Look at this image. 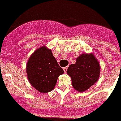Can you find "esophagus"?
Wrapping results in <instances>:
<instances>
[{"label":"esophagus","instance_id":"1","mask_svg":"<svg viewBox=\"0 0 121 121\" xmlns=\"http://www.w3.org/2000/svg\"><path fill=\"white\" fill-rule=\"evenodd\" d=\"M67 69H68V67H65L64 68H63V70H64V71H65V73L66 72V71H67Z\"/></svg>","mask_w":121,"mask_h":121}]
</instances>
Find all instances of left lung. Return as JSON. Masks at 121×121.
<instances>
[{"mask_svg": "<svg viewBox=\"0 0 121 121\" xmlns=\"http://www.w3.org/2000/svg\"><path fill=\"white\" fill-rule=\"evenodd\" d=\"M100 64L92 53L82 54L76 59L75 64L69 66L67 73L71 77L74 89L85 91L100 78Z\"/></svg>", "mask_w": 121, "mask_h": 121, "instance_id": "1", "label": "left lung"}]
</instances>
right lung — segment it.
<instances>
[{
  "instance_id": "obj_1",
  "label": "right lung",
  "mask_w": 121,
  "mask_h": 121,
  "mask_svg": "<svg viewBox=\"0 0 121 121\" xmlns=\"http://www.w3.org/2000/svg\"><path fill=\"white\" fill-rule=\"evenodd\" d=\"M26 73L32 86L42 93L53 91L64 71L51 49L42 46L32 54L26 64Z\"/></svg>"
}]
</instances>
